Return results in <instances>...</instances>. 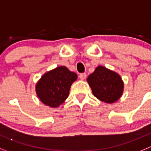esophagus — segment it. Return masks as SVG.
<instances>
[{
    "instance_id": "1",
    "label": "esophagus",
    "mask_w": 151,
    "mask_h": 151,
    "mask_svg": "<svg viewBox=\"0 0 151 151\" xmlns=\"http://www.w3.org/2000/svg\"><path fill=\"white\" fill-rule=\"evenodd\" d=\"M79 77H80V79H81V80L83 81V80H85V79L86 78V73H82V74H80Z\"/></svg>"
}]
</instances>
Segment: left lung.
Segmentation results:
<instances>
[{"label": "left lung", "mask_w": 151, "mask_h": 151, "mask_svg": "<svg viewBox=\"0 0 151 151\" xmlns=\"http://www.w3.org/2000/svg\"><path fill=\"white\" fill-rule=\"evenodd\" d=\"M86 81L95 97L107 104L117 101L123 93L124 83L120 75L104 66L96 67Z\"/></svg>", "instance_id": "8db88e82"}]
</instances>
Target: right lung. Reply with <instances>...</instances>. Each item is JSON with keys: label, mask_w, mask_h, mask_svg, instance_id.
I'll list each match as a JSON object with an SVG mask.
<instances>
[{"label": "right lung", "mask_w": 151, "mask_h": 151, "mask_svg": "<svg viewBox=\"0 0 151 151\" xmlns=\"http://www.w3.org/2000/svg\"><path fill=\"white\" fill-rule=\"evenodd\" d=\"M76 73L65 66H59L43 74L35 85L40 101L50 108H58L68 97L70 88L77 81Z\"/></svg>", "instance_id": "1"}]
</instances>
